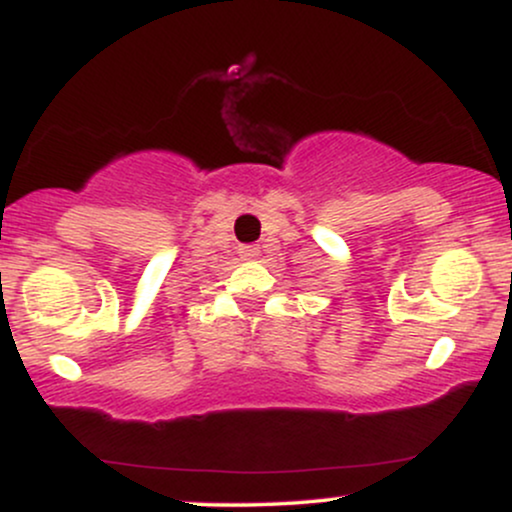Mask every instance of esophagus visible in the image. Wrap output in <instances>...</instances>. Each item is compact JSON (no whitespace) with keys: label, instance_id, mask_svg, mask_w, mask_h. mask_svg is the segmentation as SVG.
<instances>
[{"label":"esophagus","instance_id":"obj_1","mask_svg":"<svg viewBox=\"0 0 512 512\" xmlns=\"http://www.w3.org/2000/svg\"><path fill=\"white\" fill-rule=\"evenodd\" d=\"M243 255L245 257H257V255H260V248H255V245H245Z\"/></svg>","mask_w":512,"mask_h":512}]
</instances>
